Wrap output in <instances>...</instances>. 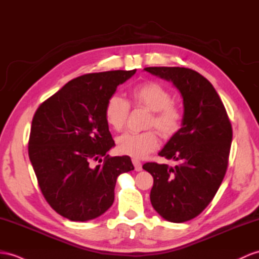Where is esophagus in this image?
Segmentation results:
<instances>
[{
    "label": "esophagus",
    "instance_id": "esophagus-1",
    "mask_svg": "<svg viewBox=\"0 0 259 259\" xmlns=\"http://www.w3.org/2000/svg\"><path fill=\"white\" fill-rule=\"evenodd\" d=\"M132 161H133V165H134V167H135L136 171H141V170L143 169V168H142V162H141V160H138L137 158H133V159H132Z\"/></svg>",
    "mask_w": 259,
    "mask_h": 259
}]
</instances>
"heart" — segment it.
<instances>
[{"label": "heart", "mask_w": 259, "mask_h": 259, "mask_svg": "<svg viewBox=\"0 0 259 259\" xmlns=\"http://www.w3.org/2000/svg\"><path fill=\"white\" fill-rule=\"evenodd\" d=\"M131 103L151 111L147 126H154L159 133L170 137L180 130L184 114L178 105L172 102V94L165 85L155 81H146L134 85L130 90ZM130 103L118 94H112L104 106L105 121L111 128L122 131L127 121ZM159 145L158 136L154 130L142 133H125L118 137L119 153L132 157H144L154 151Z\"/></svg>", "instance_id": "obj_1"}]
</instances>
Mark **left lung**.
<instances>
[{
	"label": "left lung",
	"mask_w": 259,
	"mask_h": 259,
	"mask_svg": "<svg viewBox=\"0 0 259 259\" xmlns=\"http://www.w3.org/2000/svg\"><path fill=\"white\" fill-rule=\"evenodd\" d=\"M144 70L171 81L184 99L182 127L159 156L178 161L146 162L154 178L150 202L157 213L174 223L192 220L210 204L228 169L232 125L218 92L203 75L189 68L148 67Z\"/></svg>",
	"instance_id": "8db88e82"
}]
</instances>
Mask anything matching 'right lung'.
<instances>
[{
    "label": "right lung",
    "instance_id": "right-lung-1",
    "mask_svg": "<svg viewBox=\"0 0 259 259\" xmlns=\"http://www.w3.org/2000/svg\"><path fill=\"white\" fill-rule=\"evenodd\" d=\"M134 70L80 75L42 102L33 117L28 155L41 193L53 209L84 222L108 211L121 174L134 169L128 156L110 157L114 146L105 121L106 100ZM94 161L100 163L93 165Z\"/></svg>",
    "mask_w": 259,
    "mask_h": 259
}]
</instances>
